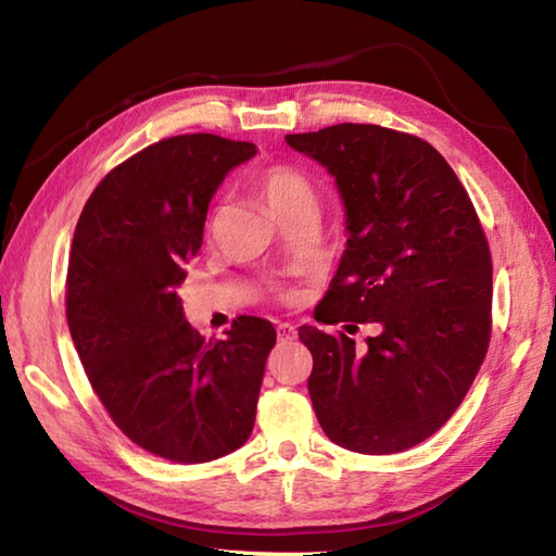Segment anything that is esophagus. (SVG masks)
I'll return each mask as SVG.
<instances>
[{"label":"esophagus","mask_w":556,"mask_h":556,"mask_svg":"<svg viewBox=\"0 0 556 556\" xmlns=\"http://www.w3.org/2000/svg\"><path fill=\"white\" fill-rule=\"evenodd\" d=\"M277 334H279V341H291V339H296V327H293L291 323H279L277 325Z\"/></svg>","instance_id":"obj_1"}]
</instances>
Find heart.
Instances as JSON below:
<instances>
[{"label": "heart", "mask_w": 556, "mask_h": 556, "mask_svg": "<svg viewBox=\"0 0 556 556\" xmlns=\"http://www.w3.org/2000/svg\"><path fill=\"white\" fill-rule=\"evenodd\" d=\"M255 188L269 203V207L277 212L279 217L289 215L305 203H315V186L311 176L301 172L293 164H269V167L260 169L255 174ZM217 210L210 212V224H215ZM281 296L291 299L289 291H281Z\"/></svg>", "instance_id": "1"}]
</instances>
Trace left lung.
Instances as JSON below:
<instances>
[{
	"label": "left lung",
	"mask_w": 556,
	"mask_h": 556,
	"mask_svg": "<svg viewBox=\"0 0 556 556\" xmlns=\"http://www.w3.org/2000/svg\"><path fill=\"white\" fill-rule=\"evenodd\" d=\"M334 176L349 241L325 299L329 334L301 327L308 392L334 444L396 454L434 434L468 394L492 337V255L464 184L428 140L375 124L289 134ZM376 323L356 348L348 334Z\"/></svg>",
	"instance_id": "obj_1"
}]
</instances>
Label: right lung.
<instances>
[{
    "mask_svg": "<svg viewBox=\"0 0 556 556\" xmlns=\"http://www.w3.org/2000/svg\"><path fill=\"white\" fill-rule=\"evenodd\" d=\"M253 155V143L212 134L157 140L98 184L71 243L66 323L92 392L128 440L176 464L245 444L277 344L253 315L205 339L176 293L217 186Z\"/></svg>",
    "mask_w": 556,
    "mask_h": 556,
    "instance_id": "add662e5",
    "label": "right lung"
}]
</instances>
